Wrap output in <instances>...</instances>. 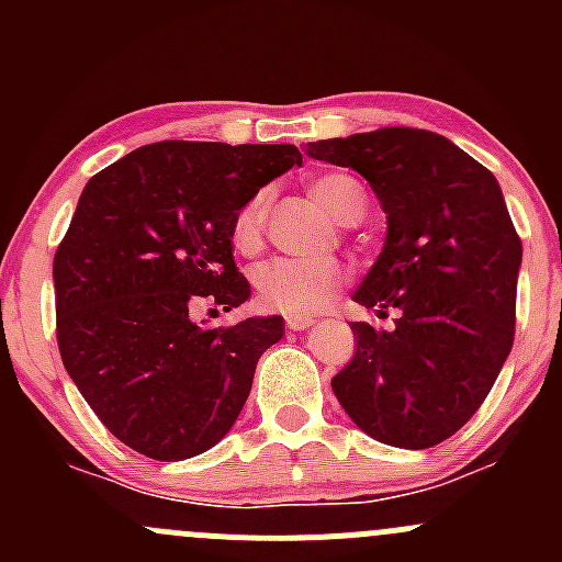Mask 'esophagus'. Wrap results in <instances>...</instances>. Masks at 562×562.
Returning <instances> with one entry per match:
<instances>
[{
	"instance_id": "1",
	"label": "esophagus",
	"mask_w": 562,
	"mask_h": 562,
	"mask_svg": "<svg viewBox=\"0 0 562 562\" xmlns=\"http://www.w3.org/2000/svg\"><path fill=\"white\" fill-rule=\"evenodd\" d=\"M315 323L313 315H288L285 317V326L291 328V331H304V328H310Z\"/></svg>"
}]
</instances>
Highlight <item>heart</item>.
Here are the masks:
<instances>
[{"mask_svg":"<svg viewBox=\"0 0 562 562\" xmlns=\"http://www.w3.org/2000/svg\"><path fill=\"white\" fill-rule=\"evenodd\" d=\"M310 195L331 214L337 223H359L367 209L364 187L348 173H323L310 181ZM266 192H255L236 212L231 241L239 252H255L263 239ZM255 291L263 307L285 315H307L326 307L337 296L345 271L337 260L326 258H277L255 271Z\"/></svg>","mask_w":562,"mask_h":562,"instance_id":"b5f03b06","label":"heart"}]
</instances>
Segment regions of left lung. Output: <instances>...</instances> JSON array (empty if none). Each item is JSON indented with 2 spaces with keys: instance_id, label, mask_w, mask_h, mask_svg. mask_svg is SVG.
<instances>
[{
  "instance_id": "8db88e82",
  "label": "left lung",
  "mask_w": 562,
  "mask_h": 562,
  "mask_svg": "<svg viewBox=\"0 0 562 562\" xmlns=\"http://www.w3.org/2000/svg\"><path fill=\"white\" fill-rule=\"evenodd\" d=\"M353 168L386 212V241L353 302L394 328L350 323L356 353L331 378L356 427L429 449L468 424L514 345L522 241L497 179L429 130L383 127L307 144Z\"/></svg>"
}]
</instances>
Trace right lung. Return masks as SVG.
<instances>
[{
    "label": "right lung",
    "mask_w": 562,
    "mask_h": 562,
    "mask_svg": "<svg viewBox=\"0 0 562 562\" xmlns=\"http://www.w3.org/2000/svg\"><path fill=\"white\" fill-rule=\"evenodd\" d=\"M293 166L291 144L162 140L83 187L54 255L56 339L83 400L138 454L179 462L217 446L282 339L280 315L214 328L192 313L247 302L234 217Z\"/></svg>",
    "instance_id": "right-lung-1"
}]
</instances>
